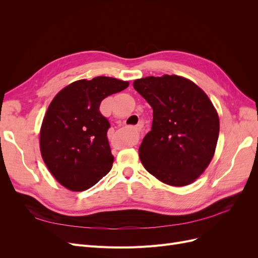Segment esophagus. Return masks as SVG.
<instances>
[{
  "label": "esophagus",
  "mask_w": 258,
  "mask_h": 258,
  "mask_svg": "<svg viewBox=\"0 0 258 258\" xmlns=\"http://www.w3.org/2000/svg\"><path fill=\"white\" fill-rule=\"evenodd\" d=\"M136 129H137V131H139V127H137V128H136Z\"/></svg>",
  "instance_id": "1"
}]
</instances>
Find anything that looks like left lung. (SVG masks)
Instances as JSON below:
<instances>
[{
    "mask_svg": "<svg viewBox=\"0 0 258 258\" xmlns=\"http://www.w3.org/2000/svg\"><path fill=\"white\" fill-rule=\"evenodd\" d=\"M134 87L153 108L152 130L139 148L142 165L165 184L192 183L212 160L220 134L212 102L196 84L177 75L144 77Z\"/></svg>",
    "mask_w": 258,
    "mask_h": 258,
    "instance_id": "8db88e82",
    "label": "left lung"
}]
</instances>
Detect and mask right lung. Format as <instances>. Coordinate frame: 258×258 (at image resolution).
<instances>
[{"mask_svg": "<svg viewBox=\"0 0 258 258\" xmlns=\"http://www.w3.org/2000/svg\"><path fill=\"white\" fill-rule=\"evenodd\" d=\"M128 86V82L98 76L70 84L51 101L41 127L40 148L45 165L66 188L86 190L110 172L111 124L99 108L103 99Z\"/></svg>", "mask_w": 258, "mask_h": 258, "instance_id": "right-lung-1", "label": "right lung"}]
</instances>
